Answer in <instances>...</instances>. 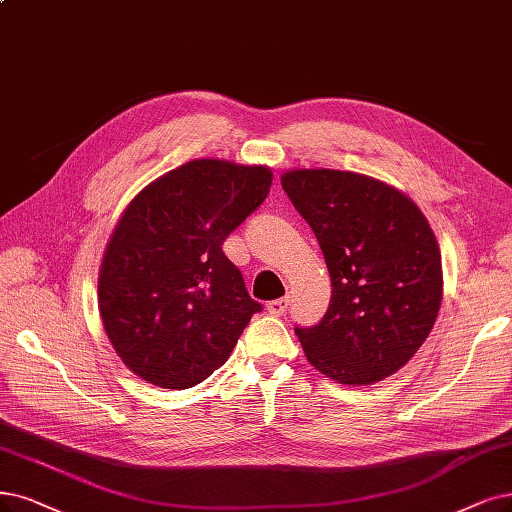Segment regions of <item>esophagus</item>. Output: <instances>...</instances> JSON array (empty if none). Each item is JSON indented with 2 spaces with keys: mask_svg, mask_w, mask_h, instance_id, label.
<instances>
[{
  "mask_svg": "<svg viewBox=\"0 0 512 512\" xmlns=\"http://www.w3.org/2000/svg\"><path fill=\"white\" fill-rule=\"evenodd\" d=\"M289 308V297H280V299H274L270 301V304L266 306V310L272 314V316H282L287 312Z\"/></svg>",
  "mask_w": 512,
  "mask_h": 512,
  "instance_id": "1",
  "label": "esophagus"
}]
</instances>
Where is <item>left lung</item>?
Returning a JSON list of instances; mask_svg holds the SVG:
<instances>
[{
    "instance_id": "left-lung-1",
    "label": "left lung",
    "mask_w": 512,
    "mask_h": 512,
    "mask_svg": "<svg viewBox=\"0 0 512 512\" xmlns=\"http://www.w3.org/2000/svg\"><path fill=\"white\" fill-rule=\"evenodd\" d=\"M282 189L314 230L331 276L329 310L295 329L314 369L369 386L405 367L443 301L439 242L407 194L352 170L293 168Z\"/></svg>"
}]
</instances>
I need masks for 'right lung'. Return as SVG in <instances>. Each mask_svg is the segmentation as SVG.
Masks as SVG:
<instances>
[{
  "mask_svg": "<svg viewBox=\"0 0 512 512\" xmlns=\"http://www.w3.org/2000/svg\"><path fill=\"white\" fill-rule=\"evenodd\" d=\"M272 177L263 164L198 158L124 208L101 261L99 312L113 350L147 384H200L261 310L221 244L268 198Z\"/></svg>",
  "mask_w": 512,
  "mask_h": 512,
  "instance_id": "right-lung-1",
  "label": "right lung"
}]
</instances>
